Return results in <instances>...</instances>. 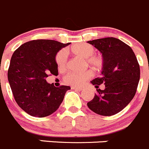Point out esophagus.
Returning a JSON list of instances; mask_svg holds the SVG:
<instances>
[{
	"mask_svg": "<svg viewBox=\"0 0 149 149\" xmlns=\"http://www.w3.org/2000/svg\"><path fill=\"white\" fill-rule=\"evenodd\" d=\"M72 89H74V90H77V91H81L83 90V88H82L75 87V86H72Z\"/></svg>",
	"mask_w": 149,
	"mask_h": 149,
	"instance_id": "1",
	"label": "esophagus"
}]
</instances>
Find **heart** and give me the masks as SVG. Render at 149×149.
I'll use <instances>...</instances> for the list:
<instances>
[{
    "mask_svg": "<svg viewBox=\"0 0 149 149\" xmlns=\"http://www.w3.org/2000/svg\"><path fill=\"white\" fill-rule=\"evenodd\" d=\"M74 55L86 58V63L93 69L97 70L103 66V58L102 56L95 55V48L92 45L87 43H78L72 45L67 49ZM56 61L60 69H63L67 63V54L65 49H61L56 55ZM92 73L90 71H84L81 72H71L66 74L63 77V80L68 85L73 86H80L86 80L90 78Z\"/></svg>",
    "mask_w": 149,
    "mask_h": 149,
    "instance_id": "b5f03b06",
    "label": "heart"
}]
</instances>
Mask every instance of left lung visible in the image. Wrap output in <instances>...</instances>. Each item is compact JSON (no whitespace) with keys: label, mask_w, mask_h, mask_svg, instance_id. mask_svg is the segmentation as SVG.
I'll return each instance as SVG.
<instances>
[{"label":"left lung","mask_w":149,"mask_h":149,"mask_svg":"<svg viewBox=\"0 0 149 149\" xmlns=\"http://www.w3.org/2000/svg\"><path fill=\"white\" fill-rule=\"evenodd\" d=\"M102 55V74L91 83L98 88L97 93L87 103L90 110L99 115L110 116L119 113L135 95L140 80V66L129 45L114 37L88 41Z\"/></svg>","instance_id":"1"}]
</instances>
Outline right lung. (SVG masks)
Instances as JSON below:
<instances>
[{
  "instance_id": "add662e5",
  "label": "right lung",
  "mask_w": 149,
  "mask_h": 149,
  "mask_svg": "<svg viewBox=\"0 0 149 149\" xmlns=\"http://www.w3.org/2000/svg\"><path fill=\"white\" fill-rule=\"evenodd\" d=\"M55 40L37 39L25 42L14 52L8 80L18 105L28 114L46 117L56 112L69 86L55 87L47 83L50 74L57 75L56 56L69 45Z\"/></svg>"
}]
</instances>
